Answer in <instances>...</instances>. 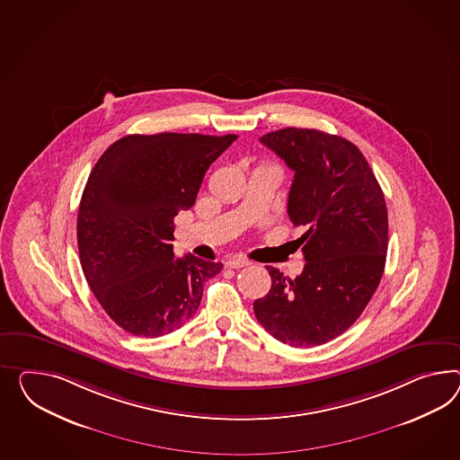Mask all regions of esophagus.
Segmentation results:
<instances>
[{
    "instance_id": "1",
    "label": "esophagus",
    "mask_w": 460,
    "mask_h": 460,
    "mask_svg": "<svg viewBox=\"0 0 460 460\" xmlns=\"http://www.w3.org/2000/svg\"><path fill=\"white\" fill-rule=\"evenodd\" d=\"M247 265H250V261L247 259H243V257H234V259L226 261L228 269H242V267H247Z\"/></svg>"
}]
</instances>
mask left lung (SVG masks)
Wrapping results in <instances>:
<instances>
[{
    "label": "left lung",
    "instance_id": "8db88e82",
    "mask_svg": "<svg viewBox=\"0 0 460 460\" xmlns=\"http://www.w3.org/2000/svg\"><path fill=\"white\" fill-rule=\"evenodd\" d=\"M294 170L287 212L305 226L296 242L304 271L287 279L275 267L255 317L277 341L315 347L339 337L364 312L385 267L389 218L384 191L354 143L308 128L260 138Z\"/></svg>",
    "mask_w": 460,
    "mask_h": 460
}]
</instances>
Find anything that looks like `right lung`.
Instances as JSON below:
<instances>
[{"label": "right lung", "mask_w": 460, "mask_h": 460, "mask_svg": "<svg viewBox=\"0 0 460 460\" xmlns=\"http://www.w3.org/2000/svg\"><path fill=\"white\" fill-rule=\"evenodd\" d=\"M236 135H128L108 146L83 190L76 238L84 279L108 317L160 337L199 310L220 261L175 259L173 218L197 200L208 166Z\"/></svg>", "instance_id": "right-lung-1"}]
</instances>
